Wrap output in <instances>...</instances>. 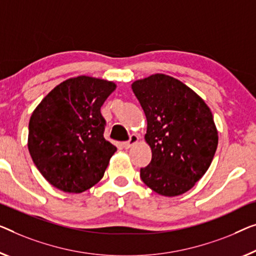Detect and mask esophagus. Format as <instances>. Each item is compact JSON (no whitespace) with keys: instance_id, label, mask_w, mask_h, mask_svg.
Masks as SVG:
<instances>
[{"instance_id":"esophagus-1","label":"esophagus","mask_w":256,"mask_h":256,"mask_svg":"<svg viewBox=\"0 0 256 256\" xmlns=\"http://www.w3.org/2000/svg\"><path fill=\"white\" fill-rule=\"evenodd\" d=\"M138 141H139V136L136 134H132L131 136H130L128 141H125V142L123 144V146L125 150H128V148H131L133 144H136Z\"/></svg>"}]
</instances>
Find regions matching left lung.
I'll list each match as a JSON object with an SVG mask.
<instances>
[{
    "label": "left lung",
    "instance_id": "1",
    "mask_svg": "<svg viewBox=\"0 0 256 256\" xmlns=\"http://www.w3.org/2000/svg\"><path fill=\"white\" fill-rule=\"evenodd\" d=\"M132 90L146 115L144 140L152 150L141 179L164 196L188 192L210 166L218 144L210 109L188 86L166 74L136 80Z\"/></svg>",
    "mask_w": 256,
    "mask_h": 256
}]
</instances>
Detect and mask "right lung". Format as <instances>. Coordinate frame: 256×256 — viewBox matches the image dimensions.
I'll list each match as a JSON object with an SVG mask.
<instances>
[{"mask_svg":"<svg viewBox=\"0 0 256 256\" xmlns=\"http://www.w3.org/2000/svg\"><path fill=\"white\" fill-rule=\"evenodd\" d=\"M115 90L112 82L79 76L57 85L34 109L28 150L54 188L82 193L104 177L117 148L104 136L101 106Z\"/></svg>","mask_w":256,"mask_h":256,"instance_id":"1","label":"right lung"}]
</instances>
